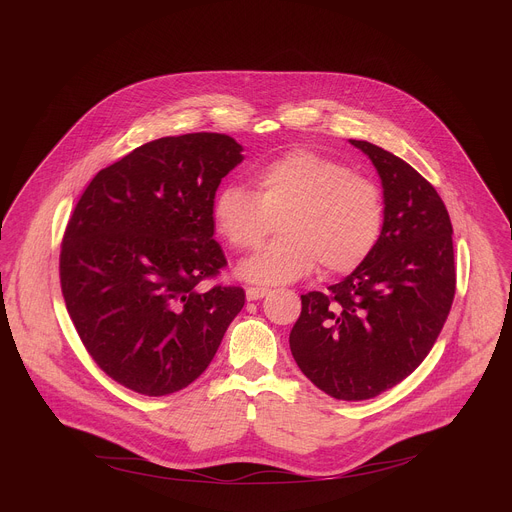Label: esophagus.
<instances>
[{"label": "esophagus", "instance_id": "1", "mask_svg": "<svg viewBox=\"0 0 512 512\" xmlns=\"http://www.w3.org/2000/svg\"><path fill=\"white\" fill-rule=\"evenodd\" d=\"M269 287H257V285H251L247 287V300L255 302V300H263L265 296H269Z\"/></svg>", "mask_w": 512, "mask_h": 512}]
</instances>
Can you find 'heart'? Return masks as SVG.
<instances>
[{"mask_svg":"<svg viewBox=\"0 0 512 512\" xmlns=\"http://www.w3.org/2000/svg\"><path fill=\"white\" fill-rule=\"evenodd\" d=\"M255 192L227 184L212 198V225L229 247L251 251L275 229L281 235L239 265L255 283L296 281L322 263L348 273L369 257L383 227L379 188L342 162L296 148L255 174Z\"/></svg>","mask_w":512,"mask_h":512,"instance_id":"obj_1","label":"heart"}]
</instances>
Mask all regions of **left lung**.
<instances>
[{
    "label": "left lung",
    "instance_id": "1",
    "mask_svg": "<svg viewBox=\"0 0 512 512\" xmlns=\"http://www.w3.org/2000/svg\"><path fill=\"white\" fill-rule=\"evenodd\" d=\"M383 184V229L350 275L302 296L289 348L302 373L342 401L373 399L409 377L440 336L456 294L444 200L407 162L369 141Z\"/></svg>",
    "mask_w": 512,
    "mask_h": 512
}]
</instances>
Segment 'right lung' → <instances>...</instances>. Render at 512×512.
<instances>
[{"label": "right lung", "instance_id": "add662e5", "mask_svg": "<svg viewBox=\"0 0 512 512\" xmlns=\"http://www.w3.org/2000/svg\"><path fill=\"white\" fill-rule=\"evenodd\" d=\"M241 152L204 131L143 143L91 180L66 225L68 316L99 369L139 395L196 381L245 306L243 287L198 289L227 265L210 210Z\"/></svg>", "mask_w": 512, "mask_h": 512}]
</instances>
